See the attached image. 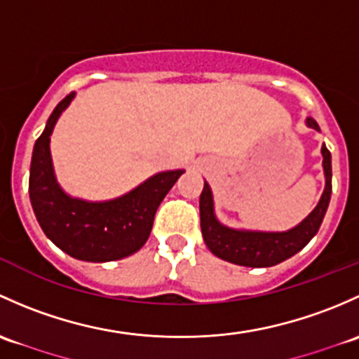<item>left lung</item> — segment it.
I'll use <instances>...</instances> for the list:
<instances>
[{
    "instance_id": "left-lung-1",
    "label": "left lung",
    "mask_w": 359,
    "mask_h": 359,
    "mask_svg": "<svg viewBox=\"0 0 359 359\" xmlns=\"http://www.w3.org/2000/svg\"><path fill=\"white\" fill-rule=\"evenodd\" d=\"M306 126L320 133V126L313 117H306ZM323 155L325 188L315 209L297 224L287 231L240 230L221 223L214 210V197L209 183L204 181L201 194V228L205 245L219 259L233 262L247 268H269L289 259L304 249L309 240L318 233L330 204L332 195V155L321 145Z\"/></svg>"
}]
</instances>
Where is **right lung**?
Wrapping results in <instances>:
<instances>
[{
    "label": "right lung",
    "mask_w": 359,
    "mask_h": 359,
    "mask_svg": "<svg viewBox=\"0 0 359 359\" xmlns=\"http://www.w3.org/2000/svg\"><path fill=\"white\" fill-rule=\"evenodd\" d=\"M76 98L70 93L55 107L36 140L29 171V197L44 235L70 257L88 262L117 261L138 252L152 231L157 207L184 169L150 176L128 194L110 201H84L58 183L50 142L62 112Z\"/></svg>",
    "instance_id": "add662e5"
}]
</instances>
